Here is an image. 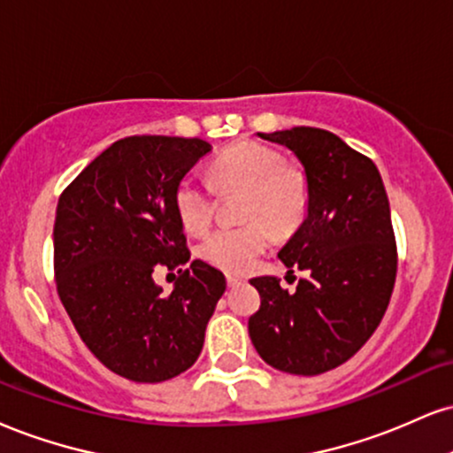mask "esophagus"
<instances>
[{
  "label": "esophagus",
  "mask_w": 453,
  "mask_h": 453,
  "mask_svg": "<svg viewBox=\"0 0 453 453\" xmlns=\"http://www.w3.org/2000/svg\"><path fill=\"white\" fill-rule=\"evenodd\" d=\"M226 280H227V287H232V288L242 285V279H238V276H234V274H227Z\"/></svg>",
  "instance_id": "34e87169"
}]
</instances>
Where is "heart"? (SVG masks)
Segmentation results:
<instances>
[{
	"label": "heart",
	"instance_id": "heart-1",
	"mask_svg": "<svg viewBox=\"0 0 453 453\" xmlns=\"http://www.w3.org/2000/svg\"><path fill=\"white\" fill-rule=\"evenodd\" d=\"M219 189H247L242 227H221L200 244V257L226 272H247L268 249L270 231L288 236L306 219L310 192L302 171L285 166V156L264 143L241 141L227 147L212 165ZM179 221L189 234H204L212 219V185L198 174L179 179L173 194ZM268 222L267 226L265 223Z\"/></svg>",
	"mask_w": 453,
	"mask_h": 453
}]
</instances>
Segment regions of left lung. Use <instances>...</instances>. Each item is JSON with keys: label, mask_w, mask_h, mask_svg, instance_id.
I'll return each instance as SVG.
<instances>
[{"label": "left lung", "mask_w": 453, "mask_h": 453, "mask_svg": "<svg viewBox=\"0 0 453 453\" xmlns=\"http://www.w3.org/2000/svg\"><path fill=\"white\" fill-rule=\"evenodd\" d=\"M257 137L291 150L303 168L306 219L279 257L310 276L293 293L276 276L250 280L261 306L249 335L279 372L319 375L361 350L388 308L396 276L388 196L373 162L329 130L296 127Z\"/></svg>", "instance_id": "1"}]
</instances>
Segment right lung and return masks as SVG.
<instances>
[{
    "label": "right lung",
    "instance_id": "obj_1",
    "mask_svg": "<svg viewBox=\"0 0 453 453\" xmlns=\"http://www.w3.org/2000/svg\"><path fill=\"white\" fill-rule=\"evenodd\" d=\"M211 150L203 139H119L58 198V297L88 350L133 382H165L192 367L226 291V276L203 259L179 270L171 296L154 280L160 265L189 261L173 194Z\"/></svg>",
    "mask_w": 453,
    "mask_h": 453
}]
</instances>
